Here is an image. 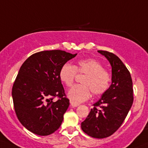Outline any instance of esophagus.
<instances>
[{"mask_svg":"<svg viewBox=\"0 0 148 148\" xmlns=\"http://www.w3.org/2000/svg\"><path fill=\"white\" fill-rule=\"evenodd\" d=\"M71 106H72V107H77V106H79V104H77V103H73L72 101H71Z\"/></svg>","mask_w":148,"mask_h":148,"instance_id":"obj_1","label":"esophagus"}]
</instances>
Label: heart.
Masks as SVG:
<instances>
[{"label":"heart","mask_w":148,"mask_h":148,"mask_svg":"<svg viewBox=\"0 0 148 148\" xmlns=\"http://www.w3.org/2000/svg\"><path fill=\"white\" fill-rule=\"evenodd\" d=\"M77 73L85 76L82 79V84L74 85L68 92L69 98L73 103H80L88 100L91 91L95 95L104 94L110 87V74L103 69L102 64L96 60L81 59L74 66L66 63L60 69L59 78L66 86L71 87Z\"/></svg>","instance_id":"1"}]
</instances>
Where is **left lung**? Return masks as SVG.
I'll list each match as a JSON object with an SVG mask.
<instances>
[{"label":"left lung","instance_id":"left-lung-1","mask_svg":"<svg viewBox=\"0 0 148 148\" xmlns=\"http://www.w3.org/2000/svg\"><path fill=\"white\" fill-rule=\"evenodd\" d=\"M112 68V82L108 90L96 102L81 127L94 138H106L121 127L133 103L131 74L118 56L112 53L98 51Z\"/></svg>","mask_w":148,"mask_h":148}]
</instances>
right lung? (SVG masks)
<instances>
[{
	"label": "right lung",
	"instance_id": "right-lung-1",
	"mask_svg": "<svg viewBox=\"0 0 148 148\" xmlns=\"http://www.w3.org/2000/svg\"><path fill=\"white\" fill-rule=\"evenodd\" d=\"M77 53L60 50L36 53L21 65L12 87L17 118L27 130L47 136L56 131L69 106L59 78L64 64ZM55 97L60 98L55 102Z\"/></svg>",
	"mask_w": 148,
	"mask_h": 148
}]
</instances>
